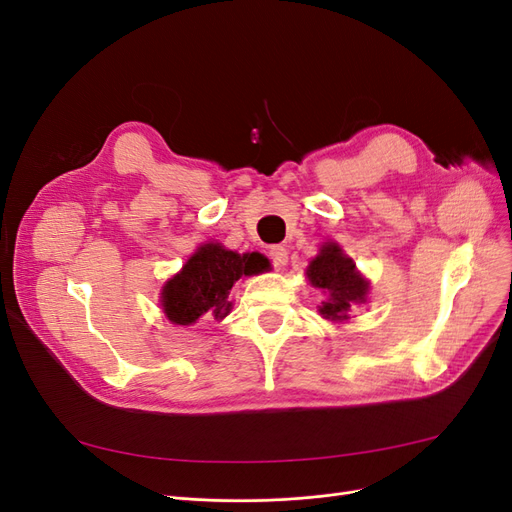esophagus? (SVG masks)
<instances>
[{"instance_id":"34e87169","label":"esophagus","mask_w":512,"mask_h":512,"mask_svg":"<svg viewBox=\"0 0 512 512\" xmlns=\"http://www.w3.org/2000/svg\"><path fill=\"white\" fill-rule=\"evenodd\" d=\"M269 258L275 267H284L288 262V250L284 245H273L269 250Z\"/></svg>"}]
</instances>
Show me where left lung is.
I'll return each mask as SVG.
<instances>
[{
    "label": "left lung",
    "mask_w": 512,
    "mask_h": 512,
    "mask_svg": "<svg viewBox=\"0 0 512 512\" xmlns=\"http://www.w3.org/2000/svg\"><path fill=\"white\" fill-rule=\"evenodd\" d=\"M307 277L316 288H322L329 299L322 303L318 312L329 320H346L354 303H363L367 294V282L356 273L354 262L346 258L335 243H324L320 254L309 262Z\"/></svg>",
    "instance_id": "obj_1"
}]
</instances>
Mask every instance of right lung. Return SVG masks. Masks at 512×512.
<instances>
[{
	"label": "right lung",
	"instance_id": "1",
	"mask_svg": "<svg viewBox=\"0 0 512 512\" xmlns=\"http://www.w3.org/2000/svg\"><path fill=\"white\" fill-rule=\"evenodd\" d=\"M269 269V260L258 254H237L220 243H207L185 262V267L162 290V307L170 322L192 324L200 316L224 318L230 312L228 292L243 275Z\"/></svg>",
	"mask_w": 512,
	"mask_h": 512
}]
</instances>
